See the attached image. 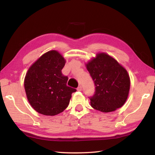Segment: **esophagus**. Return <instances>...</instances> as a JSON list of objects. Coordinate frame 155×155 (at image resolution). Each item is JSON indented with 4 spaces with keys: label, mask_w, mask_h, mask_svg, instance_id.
Returning <instances> with one entry per match:
<instances>
[{
    "label": "esophagus",
    "mask_w": 155,
    "mask_h": 155,
    "mask_svg": "<svg viewBox=\"0 0 155 155\" xmlns=\"http://www.w3.org/2000/svg\"><path fill=\"white\" fill-rule=\"evenodd\" d=\"M77 90H78V91H81V90H82V87H81V85H79V86H78V87H77Z\"/></svg>",
    "instance_id": "esophagus-1"
}]
</instances>
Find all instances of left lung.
<instances>
[{
  "mask_svg": "<svg viewBox=\"0 0 155 155\" xmlns=\"http://www.w3.org/2000/svg\"><path fill=\"white\" fill-rule=\"evenodd\" d=\"M86 67L95 85V92L90 97L91 106L104 113L122 107L128 98L130 83L125 68L104 52L97 54Z\"/></svg>",
  "mask_w": 155,
  "mask_h": 155,
  "instance_id": "obj_1",
  "label": "left lung"
}]
</instances>
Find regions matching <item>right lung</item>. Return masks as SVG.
I'll list each match as a JSON object with an SVG mask.
<instances>
[{
  "label": "right lung",
  "instance_id": "obj_1",
  "mask_svg": "<svg viewBox=\"0 0 155 155\" xmlns=\"http://www.w3.org/2000/svg\"><path fill=\"white\" fill-rule=\"evenodd\" d=\"M65 60L56 51L41 55L28 70L25 89L31 107L45 115H55L67 108L77 90L67 85L68 77L62 74Z\"/></svg>",
  "mask_w": 155,
  "mask_h": 155
}]
</instances>
